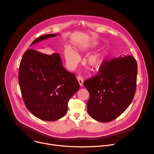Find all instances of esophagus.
Listing matches in <instances>:
<instances>
[{
    "mask_svg": "<svg viewBox=\"0 0 154 154\" xmlns=\"http://www.w3.org/2000/svg\"><path fill=\"white\" fill-rule=\"evenodd\" d=\"M77 80H78V82H79L80 85V86H82V85H83V80L82 77H80V76H77Z\"/></svg>",
    "mask_w": 154,
    "mask_h": 154,
    "instance_id": "obj_1",
    "label": "esophagus"
}]
</instances>
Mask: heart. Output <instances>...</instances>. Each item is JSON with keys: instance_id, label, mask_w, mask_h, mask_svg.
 <instances>
[{"instance_id": "b5f03b06", "label": "heart", "mask_w": 154, "mask_h": 154, "mask_svg": "<svg viewBox=\"0 0 154 154\" xmlns=\"http://www.w3.org/2000/svg\"><path fill=\"white\" fill-rule=\"evenodd\" d=\"M94 48L93 45H85L77 48V52H84L91 50ZM64 57L68 66L74 68L80 61L79 55L70 48H66L64 52ZM103 59V54L97 52L90 55L86 59V63L91 69L98 68L101 65Z\"/></svg>"}]
</instances>
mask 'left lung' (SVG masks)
I'll return each instance as SVG.
<instances>
[{
	"instance_id": "1",
	"label": "left lung",
	"mask_w": 154,
	"mask_h": 154,
	"mask_svg": "<svg viewBox=\"0 0 154 154\" xmlns=\"http://www.w3.org/2000/svg\"><path fill=\"white\" fill-rule=\"evenodd\" d=\"M137 72V61L131 55L103 61L97 74L83 83L90 93L87 108L90 116L106 122L120 116L134 99Z\"/></svg>"
}]
</instances>
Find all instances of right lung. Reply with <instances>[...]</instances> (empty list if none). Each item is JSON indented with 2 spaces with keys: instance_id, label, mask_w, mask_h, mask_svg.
<instances>
[{
  "instance_id": "obj_1",
  "label": "right lung",
  "mask_w": 154,
  "mask_h": 154,
  "mask_svg": "<svg viewBox=\"0 0 154 154\" xmlns=\"http://www.w3.org/2000/svg\"><path fill=\"white\" fill-rule=\"evenodd\" d=\"M57 35L39 36L31 46ZM18 79L27 108L36 118L46 121L64 116L69 100L80 88L75 75L63 66L59 54L48 55L32 49L22 57Z\"/></svg>"
}]
</instances>
